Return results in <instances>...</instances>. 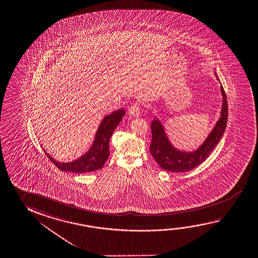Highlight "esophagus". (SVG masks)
<instances>
[{
  "mask_svg": "<svg viewBox=\"0 0 258 258\" xmlns=\"http://www.w3.org/2000/svg\"><path fill=\"white\" fill-rule=\"evenodd\" d=\"M128 112H130V114L131 116H133V117H140V114H141V109H140V106L139 104H133V105L131 106V108H130V110H128Z\"/></svg>",
  "mask_w": 258,
  "mask_h": 258,
  "instance_id": "34e87169",
  "label": "esophagus"
}]
</instances>
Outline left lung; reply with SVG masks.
Instances as JSON below:
<instances>
[{
  "instance_id": "obj_1",
  "label": "left lung",
  "mask_w": 258,
  "mask_h": 258,
  "mask_svg": "<svg viewBox=\"0 0 258 258\" xmlns=\"http://www.w3.org/2000/svg\"><path fill=\"white\" fill-rule=\"evenodd\" d=\"M214 75L217 80L220 82L215 71ZM220 93L222 102L220 117L203 143L191 151H185L174 147L162 121L156 115L153 114L152 110H149V113L154 117L151 123L152 141L150 145V153L162 169L175 173H183L194 169L207 158L217 144L220 142L226 131L228 120V102L222 85H220Z\"/></svg>"
}]
</instances>
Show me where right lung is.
Here are the masks:
<instances>
[{"mask_svg": "<svg viewBox=\"0 0 258 258\" xmlns=\"http://www.w3.org/2000/svg\"><path fill=\"white\" fill-rule=\"evenodd\" d=\"M126 114L124 109L116 110L110 114L106 115L98 127L93 144L88 150L76 160L62 162L56 160L43 148L47 157L50 159L57 168L64 172L75 173H89L101 169L104 165L110 155L109 143L110 137L115 128L122 120V117Z\"/></svg>", "mask_w": 258, "mask_h": 258, "instance_id": "add662e5", "label": "right lung"}]
</instances>
